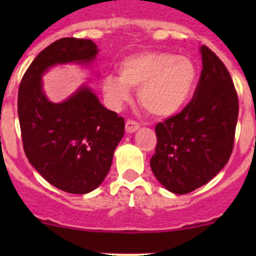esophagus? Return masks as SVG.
<instances>
[{
  "label": "esophagus",
  "mask_w": 256,
  "mask_h": 256,
  "mask_svg": "<svg viewBox=\"0 0 256 256\" xmlns=\"http://www.w3.org/2000/svg\"><path fill=\"white\" fill-rule=\"evenodd\" d=\"M140 128V125H138V122H136L135 120H132V118H128V121H126V124H125V128H126V131H128V132H135L136 130H138V128Z\"/></svg>",
  "instance_id": "obj_1"
}]
</instances>
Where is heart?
<instances>
[{"label":"heart","instance_id":"1","mask_svg":"<svg viewBox=\"0 0 256 256\" xmlns=\"http://www.w3.org/2000/svg\"><path fill=\"white\" fill-rule=\"evenodd\" d=\"M197 82V66L192 59L170 52H142L126 58L118 66V79L102 82L105 96L112 104L128 99V89L138 90L141 106L151 115L166 118L188 102Z\"/></svg>","mask_w":256,"mask_h":256}]
</instances>
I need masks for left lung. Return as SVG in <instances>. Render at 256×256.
Returning a JSON list of instances; mask_svg holds the SVG:
<instances>
[{
    "mask_svg": "<svg viewBox=\"0 0 256 256\" xmlns=\"http://www.w3.org/2000/svg\"><path fill=\"white\" fill-rule=\"evenodd\" d=\"M203 68L192 100L154 128V177L170 192L186 194L208 183L228 162L234 147L239 102L223 62L200 47Z\"/></svg>",
    "mask_w": 256,
    "mask_h": 256,
    "instance_id": "obj_1",
    "label": "left lung"
}]
</instances>
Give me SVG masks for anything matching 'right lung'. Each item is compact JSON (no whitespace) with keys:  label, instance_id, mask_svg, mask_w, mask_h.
Here are the masks:
<instances>
[{"label":"right lung","instance_id":"add662e5","mask_svg":"<svg viewBox=\"0 0 256 256\" xmlns=\"http://www.w3.org/2000/svg\"><path fill=\"white\" fill-rule=\"evenodd\" d=\"M98 52L90 40H56L36 56L18 89V118L28 161L50 184L73 194L92 192L106 177L125 120L102 106L88 86L63 102H49L40 79L56 64L90 63Z\"/></svg>","mask_w":256,"mask_h":256}]
</instances>
